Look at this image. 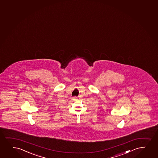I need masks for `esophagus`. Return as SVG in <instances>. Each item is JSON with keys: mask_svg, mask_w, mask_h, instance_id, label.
Returning <instances> with one entry per match:
<instances>
[{"mask_svg": "<svg viewBox=\"0 0 158 158\" xmlns=\"http://www.w3.org/2000/svg\"><path fill=\"white\" fill-rule=\"evenodd\" d=\"M77 98V97H74V98H73V100H76Z\"/></svg>", "mask_w": 158, "mask_h": 158, "instance_id": "esophagus-1", "label": "esophagus"}]
</instances>
